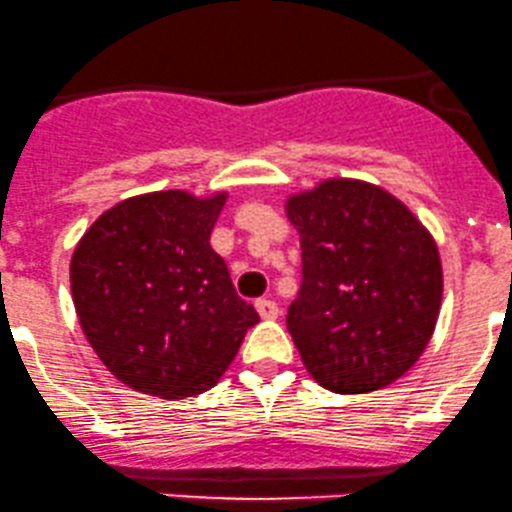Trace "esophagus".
Returning <instances> with one entry per match:
<instances>
[{"mask_svg": "<svg viewBox=\"0 0 512 512\" xmlns=\"http://www.w3.org/2000/svg\"><path fill=\"white\" fill-rule=\"evenodd\" d=\"M256 312L263 317V320H276L280 315V307L273 300H256Z\"/></svg>", "mask_w": 512, "mask_h": 512, "instance_id": "obj_1", "label": "esophagus"}]
</instances>
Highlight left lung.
<instances>
[{"label":"left lung","instance_id":"left-lung-1","mask_svg":"<svg viewBox=\"0 0 512 512\" xmlns=\"http://www.w3.org/2000/svg\"><path fill=\"white\" fill-rule=\"evenodd\" d=\"M285 210L302 251L285 317L302 364L342 395L398 381L430 344L442 305L430 232L398 197L361 180H324Z\"/></svg>","mask_w":512,"mask_h":512}]
</instances>
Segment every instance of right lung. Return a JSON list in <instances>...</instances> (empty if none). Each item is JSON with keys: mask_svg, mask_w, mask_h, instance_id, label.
I'll use <instances>...</instances> for the list:
<instances>
[{"mask_svg": "<svg viewBox=\"0 0 512 512\" xmlns=\"http://www.w3.org/2000/svg\"><path fill=\"white\" fill-rule=\"evenodd\" d=\"M224 200V192L200 200L183 190L129 197L75 246L70 288L82 332L139 393H205L258 322L210 246Z\"/></svg>", "mask_w": 512, "mask_h": 512, "instance_id": "obj_1", "label": "right lung"}]
</instances>
